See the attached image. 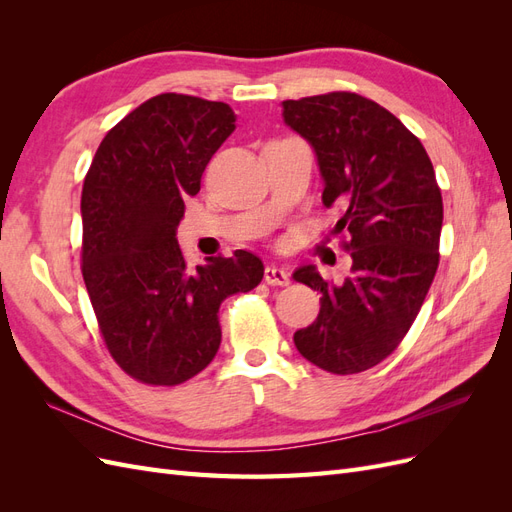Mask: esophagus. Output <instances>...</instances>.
<instances>
[{
    "instance_id": "1",
    "label": "esophagus",
    "mask_w": 512,
    "mask_h": 512,
    "mask_svg": "<svg viewBox=\"0 0 512 512\" xmlns=\"http://www.w3.org/2000/svg\"><path fill=\"white\" fill-rule=\"evenodd\" d=\"M265 282L271 284V286H288L290 284V275L288 271L275 267V265H269L265 269Z\"/></svg>"
}]
</instances>
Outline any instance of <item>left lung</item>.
<instances>
[{
	"label": "left lung",
	"mask_w": 512,
	"mask_h": 512,
	"mask_svg": "<svg viewBox=\"0 0 512 512\" xmlns=\"http://www.w3.org/2000/svg\"><path fill=\"white\" fill-rule=\"evenodd\" d=\"M282 104L284 121L316 151L322 205L342 211L331 237L352 256L342 284L314 267L294 273L322 294L294 346L324 371L359 374L382 363L421 312L440 262V185L421 141L378 102L331 91Z\"/></svg>",
	"instance_id": "1"
}]
</instances>
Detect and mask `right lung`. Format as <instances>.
Listing matches in <instances>:
<instances>
[{
  "instance_id": "1",
  "label": "right lung",
  "mask_w": 512,
  "mask_h": 512,
  "mask_svg": "<svg viewBox=\"0 0 512 512\" xmlns=\"http://www.w3.org/2000/svg\"><path fill=\"white\" fill-rule=\"evenodd\" d=\"M232 130L228 104L160 94L106 132L85 175L83 280L108 354L136 382L200 374L222 342V301L265 273L245 250L190 267L175 237L183 200Z\"/></svg>"
}]
</instances>
